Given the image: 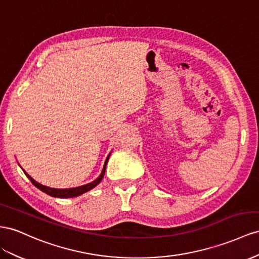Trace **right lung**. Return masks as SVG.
Masks as SVG:
<instances>
[{"mask_svg":"<svg viewBox=\"0 0 259 259\" xmlns=\"http://www.w3.org/2000/svg\"><path fill=\"white\" fill-rule=\"evenodd\" d=\"M111 155V153H110ZM110 155L107 157L106 159V162H104V165H103V169H102V172L99 176V178L96 179L95 181H93L92 183H88L86 185H81V186H78V187H74V188H51V187H48V186H45L42 184L38 183V182L34 181L30 176H28V173H26L25 170L24 173L27 176V178L30 180L31 183L36 186L37 188H39L40 191H42L44 193L50 195V196L52 197H59V198H72V197H76V196H79V195L86 193L90 190H93L94 187H96L98 184L100 183L101 180L103 179L104 177V173H106V167H107V163H108V160H109V157Z\"/></svg>","mask_w":259,"mask_h":259,"instance_id":"1","label":"right lung"}]
</instances>
